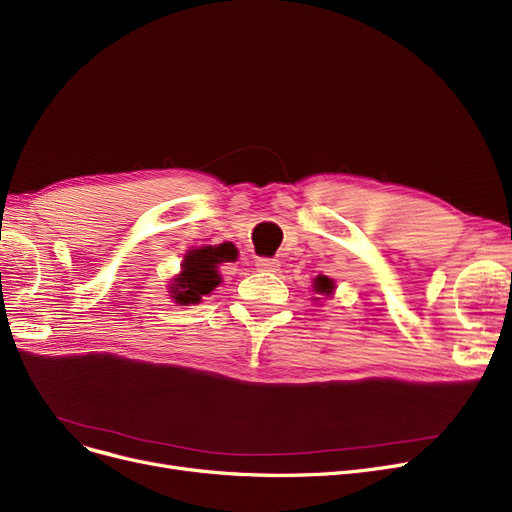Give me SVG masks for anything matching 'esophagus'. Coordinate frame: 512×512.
I'll use <instances>...</instances> for the list:
<instances>
[{
	"label": "esophagus",
	"mask_w": 512,
	"mask_h": 512,
	"mask_svg": "<svg viewBox=\"0 0 512 512\" xmlns=\"http://www.w3.org/2000/svg\"><path fill=\"white\" fill-rule=\"evenodd\" d=\"M255 265L261 272H278V267H280V263L276 259H267V257H259L255 261Z\"/></svg>",
	"instance_id": "obj_1"
}]
</instances>
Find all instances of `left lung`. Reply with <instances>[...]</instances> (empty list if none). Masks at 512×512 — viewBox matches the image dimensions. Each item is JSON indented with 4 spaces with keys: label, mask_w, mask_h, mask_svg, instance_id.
<instances>
[{
    "label": "left lung",
    "mask_w": 512,
    "mask_h": 512,
    "mask_svg": "<svg viewBox=\"0 0 512 512\" xmlns=\"http://www.w3.org/2000/svg\"><path fill=\"white\" fill-rule=\"evenodd\" d=\"M334 290H336V282L332 278L321 276V274L313 278V292L317 294V297H313L315 301H319V297H332Z\"/></svg>",
    "instance_id": "8db88e82"
}]
</instances>
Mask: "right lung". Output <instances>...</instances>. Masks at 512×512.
<instances>
[{"mask_svg":"<svg viewBox=\"0 0 512 512\" xmlns=\"http://www.w3.org/2000/svg\"><path fill=\"white\" fill-rule=\"evenodd\" d=\"M238 249L232 242L222 245H203L188 249L176 274L168 286L170 299L178 305H197L222 284L220 265L236 261Z\"/></svg>","mask_w":512,"mask_h":512,"instance_id":"1","label":"right lung"}]
</instances>
